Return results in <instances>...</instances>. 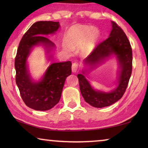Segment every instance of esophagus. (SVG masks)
Instances as JSON below:
<instances>
[{
  "label": "esophagus",
  "mask_w": 148,
  "mask_h": 148,
  "mask_svg": "<svg viewBox=\"0 0 148 148\" xmlns=\"http://www.w3.org/2000/svg\"><path fill=\"white\" fill-rule=\"evenodd\" d=\"M77 67H78V63L77 62H74L72 65V72H76L77 71Z\"/></svg>",
  "instance_id": "34e87169"
}]
</instances>
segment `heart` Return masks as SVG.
I'll return each instance as SVG.
<instances>
[{"instance_id":"heart-1","label":"heart","mask_w":148,"mask_h":148,"mask_svg":"<svg viewBox=\"0 0 148 148\" xmlns=\"http://www.w3.org/2000/svg\"><path fill=\"white\" fill-rule=\"evenodd\" d=\"M97 36V32L95 30H92L90 32V29L89 27H79L78 28H75L72 31L71 34L67 40V42L72 49H76L77 46L82 45L86 40L82 49H83L84 53H87L91 50L92 46H93ZM87 37H88V38H87Z\"/></svg>"}]
</instances>
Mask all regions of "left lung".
Here are the masks:
<instances>
[{
  "label": "left lung",
  "instance_id": "1",
  "mask_svg": "<svg viewBox=\"0 0 148 148\" xmlns=\"http://www.w3.org/2000/svg\"><path fill=\"white\" fill-rule=\"evenodd\" d=\"M112 29L108 38L95 47L84 60L85 64H95L103 61L115 54L121 66L119 84L111 92L96 91L92 88L83 74L77 75L81 93L86 102L96 108L108 106L121 98L128 86L132 69V51L128 38L123 29L115 21H112Z\"/></svg>",
  "mask_w": 148,
  "mask_h": 148
}]
</instances>
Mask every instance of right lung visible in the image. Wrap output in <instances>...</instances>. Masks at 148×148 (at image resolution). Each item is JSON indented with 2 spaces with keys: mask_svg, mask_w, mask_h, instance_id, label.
<instances>
[{
  "mask_svg": "<svg viewBox=\"0 0 148 148\" xmlns=\"http://www.w3.org/2000/svg\"><path fill=\"white\" fill-rule=\"evenodd\" d=\"M59 27V22H36L24 34L17 48L15 58L16 84L25 104L35 110L44 111L56 106L61 99L65 79L71 74V61L56 62L49 66L41 82L34 83L27 69L26 60L31 49L40 43L47 47L54 46L42 35L54 33Z\"/></svg>",
  "mask_w": 148,
  "mask_h": 148,
  "instance_id": "1",
  "label": "right lung"
}]
</instances>
